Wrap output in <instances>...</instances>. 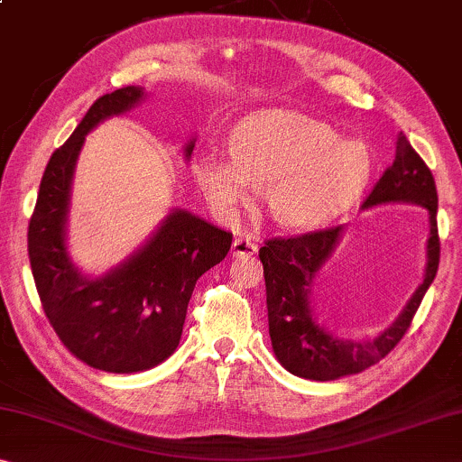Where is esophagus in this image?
<instances>
[{"instance_id":"34e87169","label":"esophagus","mask_w":462,"mask_h":462,"mask_svg":"<svg viewBox=\"0 0 462 462\" xmlns=\"http://www.w3.org/2000/svg\"><path fill=\"white\" fill-rule=\"evenodd\" d=\"M258 252V245L254 244L250 239H244V237H237L233 239V245H231V254L236 255V258H250Z\"/></svg>"}]
</instances>
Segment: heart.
I'll use <instances>...</instances> for the list:
<instances>
[{"label": "heart", "instance_id": "obj_1", "mask_svg": "<svg viewBox=\"0 0 462 462\" xmlns=\"http://www.w3.org/2000/svg\"><path fill=\"white\" fill-rule=\"evenodd\" d=\"M226 161L202 154L194 177L221 215L231 217L258 188L262 208L281 229L305 233L357 207L374 175L364 142L338 138L324 119L289 109H258L237 119L225 142Z\"/></svg>", "mask_w": 462, "mask_h": 462}]
</instances>
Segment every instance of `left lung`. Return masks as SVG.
I'll list each match as a JSON object with an SVG mask.
<instances>
[{
	"label": "left lung",
	"mask_w": 462,
	"mask_h": 462,
	"mask_svg": "<svg viewBox=\"0 0 462 462\" xmlns=\"http://www.w3.org/2000/svg\"><path fill=\"white\" fill-rule=\"evenodd\" d=\"M382 204H415L425 208L430 236L425 244L421 285L415 289L396 320L374 338L355 340L332 335L324 324L318 322L316 311L311 308L316 276L335 254L343 239L345 226L291 239H268L266 245L260 247L273 351L279 364L293 375L328 382L359 374L378 364L404 337L425 291L436 279L439 264L436 181L402 132L396 140L394 162L380 177L361 208L367 210Z\"/></svg>",
	"instance_id": "1"
}]
</instances>
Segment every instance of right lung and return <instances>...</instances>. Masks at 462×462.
Instances as JSON below:
<instances>
[{"mask_svg":"<svg viewBox=\"0 0 462 462\" xmlns=\"http://www.w3.org/2000/svg\"><path fill=\"white\" fill-rule=\"evenodd\" d=\"M146 97L142 87H124L92 103L49 159L28 225V258L49 324L78 359L113 374L151 370L177 349L196 281L225 260L233 239L189 210L173 208L136 252L101 276L84 274L69 258V198L84 140ZM194 144L191 138L183 146L186 161Z\"/></svg>","mask_w":462,"mask_h":462,"instance_id":"1","label":"right lung"}]
</instances>
